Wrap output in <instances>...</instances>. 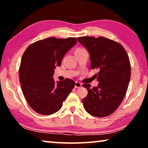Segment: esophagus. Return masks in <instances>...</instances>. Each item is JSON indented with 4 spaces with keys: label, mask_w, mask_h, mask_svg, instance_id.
Masks as SVG:
<instances>
[{
    "label": "esophagus",
    "mask_w": 148,
    "mask_h": 148,
    "mask_svg": "<svg viewBox=\"0 0 148 148\" xmlns=\"http://www.w3.org/2000/svg\"><path fill=\"white\" fill-rule=\"evenodd\" d=\"M82 84L80 83V82H75V87H76V88H78V87H82Z\"/></svg>",
    "instance_id": "34e87169"
}]
</instances>
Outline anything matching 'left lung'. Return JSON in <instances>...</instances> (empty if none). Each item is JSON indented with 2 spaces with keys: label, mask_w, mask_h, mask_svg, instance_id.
I'll use <instances>...</instances> for the list:
<instances>
[{
  "label": "left lung",
  "mask_w": 148,
  "mask_h": 148,
  "mask_svg": "<svg viewBox=\"0 0 148 148\" xmlns=\"http://www.w3.org/2000/svg\"><path fill=\"white\" fill-rule=\"evenodd\" d=\"M77 41L90 55L91 69H99V85L91 87L83 99L85 110L92 116L103 117L116 111L123 100L131 78V64L121 44L104 37L82 36Z\"/></svg>",
  "instance_id": "obj_1"
}]
</instances>
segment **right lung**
<instances>
[{
	"mask_svg": "<svg viewBox=\"0 0 148 148\" xmlns=\"http://www.w3.org/2000/svg\"><path fill=\"white\" fill-rule=\"evenodd\" d=\"M77 43L76 38L50 37L27 47L22 56L19 70V81L26 101L40 114L50 115L61 108L75 86L71 79L56 83L54 69L61 64L69 50Z\"/></svg>",
	"mask_w": 148,
	"mask_h": 148,
	"instance_id": "right-lung-1",
	"label": "right lung"
}]
</instances>
